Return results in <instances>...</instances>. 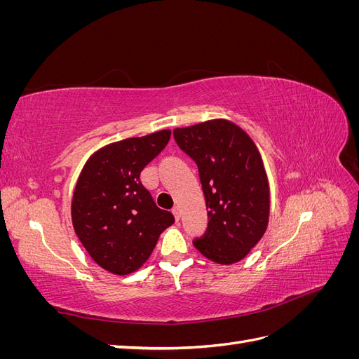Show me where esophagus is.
Masks as SVG:
<instances>
[{
	"label": "esophagus",
	"instance_id": "esophagus-1",
	"mask_svg": "<svg viewBox=\"0 0 359 359\" xmlns=\"http://www.w3.org/2000/svg\"><path fill=\"white\" fill-rule=\"evenodd\" d=\"M172 212H173V215H175V220L180 222V219H181V210H180V206H173Z\"/></svg>",
	"mask_w": 359,
	"mask_h": 359
}]
</instances>
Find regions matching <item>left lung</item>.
I'll return each instance as SVG.
<instances>
[{
	"mask_svg": "<svg viewBox=\"0 0 359 359\" xmlns=\"http://www.w3.org/2000/svg\"><path fill=\"white\" fill-rule=\"evenodd\" d=\"M173 136L196 161L208 210V229L194 247L215 264L240 262L269 222V181L257 145L224 118L178 127Z\"/></svg>",
	"mask_w": 359,
	"mask_h": 359,
	"instance_id": "8db88e82",
	"label": "left lung"
}]
</instances>
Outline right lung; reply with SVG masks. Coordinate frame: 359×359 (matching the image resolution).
<instances>
[{
  "label": "right lung",
  "instance_id": "1",
  "mask_svg": "<svg viewBox=\"0 0 359 359\" xmlns=\"http://www.w3.org/2000/svg\"><path fill=\"white\" fill-rule=\"evenodd\" d=\"M170 139V130L107 144L88 157L76 181L72 223L83 248L115 276L142 266L158 236L175 219L160 210L140 182V172Z\"/></svg>",
  "mask_w": 359,
  "mask_h": 359
}]
</instances>
